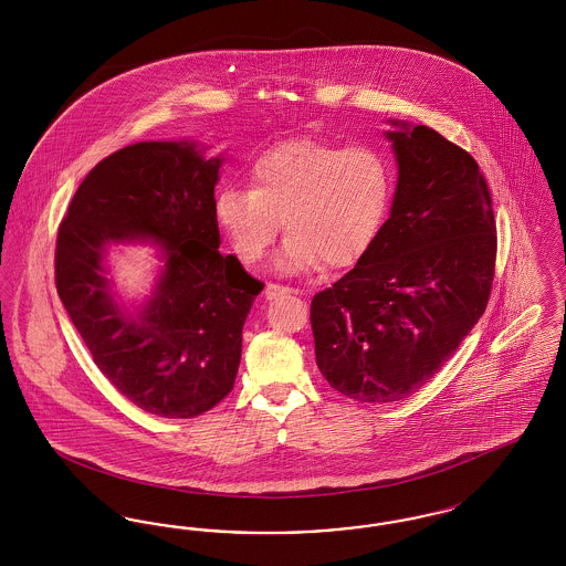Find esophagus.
<instances>
[{
  "instance_id": "1",
  "label": "esophagus",
  "mask_w": 566,
  "mask_h": 566,
  "mask_svg": "<svg viewBox=\"0 0 566 566\" xmlns=\"http://www.w3.org/2000/svg\"><path fill=\"white\" fill-rule=\"evenodd\" d=\"M298 291L296 289H289V286H280V284H268L265 286V296L268 298H277L282 295H296Z\"/></svg>"
}]
</instances>
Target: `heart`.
I'll return each mask as SVG.
<instances>
[{"mask_svg": "<svg viewBox=\"0 0 566 566\" xmlns=\"http://www.w3.org/2000/svg\"><path fill=\"white\" fill-rule=\"evenodd\" d=\"M392 201V167L369 144L339 148L291 139L263 153L250 189H222L214 214L245 263L261 261L280 231V273L348 268L374 243Z\"/></svg>", "mask_w": 566, "mask_h": 566, "instance_id": "obj_1", "label": "heart"}]
</instances>
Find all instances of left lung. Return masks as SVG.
Here are the masks:
<instances>
[{
  "instance_id": "obj_1",
  "label": "left lung",
  "mask_w": 566,
  "mask_h": 566,
  "mask_svg": "<svg viewBox=\"0 0 566 566\" xmlns=\"http://www.w3.org/2000/svg\"><path fill=\"white\" fill-rule=\"evenodd\" d=\"M390 216L342 280L312 298L316 365L363 403L403 401L484 314L496 224L475 159L427 125L388 120Z\"/></svg>"
}]
</instances>
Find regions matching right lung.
Segmentation results:
<instances>
[{
    "label": "right lung",
    "instance_id": "right-lung-1",
    "mask_svg": "<svg viewBox=\"0 0 566 566\" xmlns=\"http://www.w3.org/2000/svg\"><path fill=\"white\" fill-rule=\"evenodd\" d=\"M222 155L197 139L137 142L97 163L59 227L54 277L95 365L139 409L195 418L235 384L243 323L263 282L220 254L214 189ZM150 244L151 293L127 300L108 252Z\"/></svg>",
    "mask_w": 566,
    "mask_h": 566
}]
</instances>
